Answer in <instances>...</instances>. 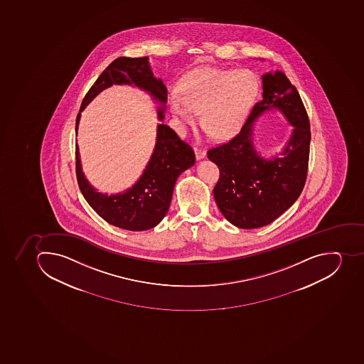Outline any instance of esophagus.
Masks as SVG:
<instances>
[{
    "instance_id": "obj_1",
    "label": "esophagus",
    "mask_w": 364,
    "mask_h": 364,
    "mask_svg": "<svg viewBox=\"0 0 364 364\" xmlns=\"http://www.w3.org/2000/svg\"><path fill=\"white\" fill-rule=\"evenodd\" d=\"M194 153H196V157L198 161V159H205V155H207V151L200 149V148H194Z\"/></svg>"
}]
</instances>
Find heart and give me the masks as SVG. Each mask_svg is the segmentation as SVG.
I'll list each match as a JSON object with an SVG mask.
<instances>
[{
  "instance_id": "obj_1",
  "label": "heart",
  "mask_w": 364,
  "mask_h": 364,
  "mask_svg": "<svg viewBox=\"0 0 364 364\" xmlns=\"http://www.w3.org/2000/svg\"><path fill=\"white\" fill-rule=\"evenodd\" d=\"M181 95L173 93L168 97L179 132L194 127L202 112L208 136L228 139L246 122L259 93V82L248 70L202 68L181 80Z\"/></svg>"
}]
</instances>
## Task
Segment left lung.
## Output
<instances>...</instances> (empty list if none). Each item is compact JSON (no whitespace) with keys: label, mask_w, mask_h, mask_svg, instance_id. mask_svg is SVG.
Returning a JSON list of instances; mask_svg holds the SVG:
<instances>
[{"label":"left lung","mask_w":364,"mask_h":364,"mask_svg":"<svg viewBox=\"0 0 364 364\" xmlns=\"http://www.w3.org/2000/svg\"><path fill=\"white\" fill-rule=\"evenodd\" d=\"M262 100L240 132L208 151L220 172L213 188L217 205L228 222L246 230L270 224L293 205L304 190L309 161V118L298 90L278 70L262 75ZM274 109L294 129L278 156L262 157L253 144L255 122Z\"/></svg>","instance_id":"8db88e82"}]
</instances>
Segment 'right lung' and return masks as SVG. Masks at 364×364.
I'll list each match as a JSON object with an SVG mask.
<instances>
[{
	"label": "right lung",
	"mask_w": 364,
	"mask_h": 364,
	"mask_svg": "<svg viewBox=\"0 0 364 364\" xmlns=\"http://www.w3.org/2000/svg\"><path fill=\"white\" fill-rule=\"evenodd\" d=\"M112 85H129L144 90L157 107L156 142L149 162L132 187L116 194H103L94 188L82 172L78 144H75V172L79 188L88 205L112 225L129 231H146L155 228L168 213L174 183L178 177L194 166L192 148L178 138L177 133L163 123L166 118L168 92L162 79L154 75L149 58H119L100 75L84 97L75 122V136L84 110L102 90Z\"/></svg>",
	"instance_id": "add662e5"
}]
</instances>
